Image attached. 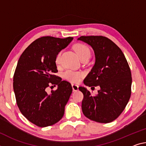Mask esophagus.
<instances>
[{"instance_id":"1","label":"esophagus","mask_w":146,"mask_h":146,"mask_svg":"<svg viewBox=\"0 0 146 146\" xmlns=\"http://www.w3.org/2000/svg\"><path fill=\"white\" fill-rule=\"evenodd\" d=\"M72 88H73V90L74 92L77 91V90H78V86L77 84H72Z\"/></svg>"}]
</instances>
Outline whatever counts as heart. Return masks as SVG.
Instances as JSON below:
<instances>
[{
	"label": "heart",
	"instance_id": "heart-1",
	"mask_svg": "<svg viewBox=\"0 0 146 146\" xmlns=\"http://www.w3.org/2000/svg\"><path fill=\"white\" fill-rule=\"evenodd\" d=\"M74 50L77 52L78 56L81 60L89 59L91 56V51H90L89 47L87 45L82 43H77L74 45ZM62 51H60L57 53L56 57H55V63L56 64H60L61 59ZM64 77L69 81L74 83L78 82L83 77V73L80 71H76L73 70H67L64 73Z\"/></svg>",
	"mask_w": 146,
	"mask_h": 146
}]
</instances>
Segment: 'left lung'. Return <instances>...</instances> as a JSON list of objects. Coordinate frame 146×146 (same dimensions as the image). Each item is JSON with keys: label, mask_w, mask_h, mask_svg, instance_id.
<instances>
[{"label": "left lung", "mask_w": 146, "mask_h": 146, "mask_svg": "<svg viewBox=\"0 0 146 146\" xmlns=\"http://www.w3.org/2000/svg\"><path fill=\"white\" fill-rule=\"evenodd\" d=\"M77 40L91 46L96 58L84 84L89 87H100L96 96H92L86 88H78L84 95L82 112L92 121L110 123L121 114L130 99V68L121 50L106 37L81 36Z\"/></svg>", "instance_id": "8db88e82"}]
</instances>
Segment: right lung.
I'll return each instance as SVG.
<instances>
[{"instance_id":"obj_1","label":"right lung","mask_w":146,"mask_h":146,"mask_svg":"<svg viewBox=\"0 0 146 146\" xmlns=\"http://www.w3.org/2000/svg\"><path fill=\"white\" fill-rule=\"evenodd\" d=\"M73 38L41 37L32 42L21 55L13 76L17 105L26 118L41 127L54 125L64 114L72 86L57 77L55 57ZM58 86L50 94L46 88Z\"/></svg>"}]
</instances>
